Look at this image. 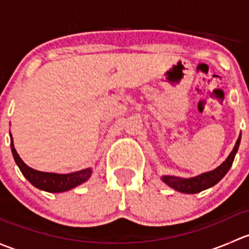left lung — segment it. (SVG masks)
Masks as SVG:
<instances>
[{
  "label": "left lung",
  "instance_id": "obj_1",
  "mask_svg": "<svg viewBox=\"0 0 249 249\" xmlns=\"http://www.w3.org/2000/svg\"><path fill=\"white\" fill-rule=\"evenodd\" d=\"M240 142L241 134L238 136L237 141H236V144L233 147L232 152L230 153L227 160L224 162H222L217 169L212 170V171L201 173V175L195 176V177L192 178H182L177 177V176H162L161 180L165 184L171 187L172 189L177 190L179 193H184V194H196V193L208 189V188L217 184L227 175L228 171H229L233 162V159H235L236 153L238 150V147H240Z\"/></svg>",
  "mask_w": 249,
  "mask_h": 249
}]
</instances>
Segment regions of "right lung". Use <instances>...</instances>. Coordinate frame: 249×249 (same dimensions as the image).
<instances>
[{"label":"right lung","instance_id":"add662e5","mask_svg":"<svg viewBox=\"0 0 249 249\" xmlns=\"http://www.w3.org/2000/svg\"><path fill=\"white\" fill-rule=\"evenodd\" d=\"M11 148L12 154H13L14 160H16L18 167L20 169L24 177L31 183L34 187L38 188V189L44 190L48 193H64L67 190H71L76 188L77 185H80L82 183L87 182L90 178L92 173L91 167L88 169L80 170V171L66 173V175H61V173H53V172H42L37 171V170L32 169V167L27 166L19 154L17 153L16 148H14L13 139L11 135Z\"/></svg>","mask_w":249,"mask_h":249}]
</instances>
